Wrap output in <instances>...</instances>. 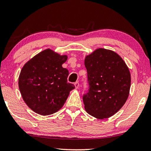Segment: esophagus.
Masks as SVG:
<instances>
[{
    "label": "esophagus",
    "mask_w": 151,
    "mask_h": 151,
    "mask_svg": "<svg viewBox=\"0 0 151 151\" xmlns=\"http://www.w3.org/2000/svg\"><path fill=\"white\" fill-rule=\"evenodd\" d=\"M74 85H75L76 89H78L79 86V83H78V82H76V83H74Z\"/></svg>",
    "instance_id": "34e87169"
}]
</instances>
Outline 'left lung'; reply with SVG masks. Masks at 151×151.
<instances>
[{"instance_id":"8db88e82","label":"left lung","mask_w":151,"mask_h":151,"mask_svg":"<svg viewBox=\"0 0 151 151\" xmlns=\"http://www.w3.org/2000/svg\"><path fill=\"white\" fill-rule=\"evenodd\" d=\"M89 83L83 96L85 109L98 119L120 110L129 96L131 75L127 65L114 51L98 49L85 59Z\"/></svg>"}]
</instances>
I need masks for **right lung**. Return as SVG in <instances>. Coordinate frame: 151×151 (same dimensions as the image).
Instances as JSON below:
<instances>
[{
    "mask_svg": "<svg viewBox=\"0 0 151 151\" xmlns=\"http://www.w3.org/2000/svg\"><path fill=\"white\" fill-rule=\"evenodd\" d=\"M67 56L46 49L34 56L22 68L18 85L24 102L37 114H52L63 106L75 88L68 83L69 72L62 65Z\"/></svg>",
    "mask_w": 151,
    "mask_h": 151,
    "instance_id": "1",
    "label": "right lung"
}]
</instances>
